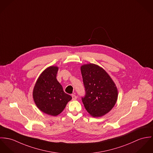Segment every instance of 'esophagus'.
I'll use <instances>...</instances> for the list:
<instances>
[{"mask_svg": "<svg viewBox=\"0 0 153 153\" xmlns=\"http://www.w3.org/2000/svg\"><path fill=\"white\" fill-rule=\"evenodd\" d=\"M71 96H72V100H76L77 99V96H76V95L72 94Z\"/></svg>", "mask_w": 153, "mask_h": 153, "instance_id": "obj_1", "label": "esophagus"}]
</instances>
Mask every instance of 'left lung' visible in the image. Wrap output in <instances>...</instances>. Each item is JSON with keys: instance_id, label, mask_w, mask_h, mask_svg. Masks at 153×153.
I'll return each mask as SVG.
<instances>
[{"instance_id": "8db88e82", "label": "left lung", "mask_w": 153, "mask_h": 153, "mask_svg": "<svg viewBox=\"0 0 153 153\" xmlns=\"http://www.w3.org/2000/svg\"><path fill=\"white\" fill-rule=\"evenodd\" d=\"M80 70L85 91L82 99L85 108L94 117H102L116 104L117 88L105 70L97 65L85 64Z\"/></svg>"}]
</instances>
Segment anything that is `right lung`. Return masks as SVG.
I'll list each match as a JSON object with an SVG mask.
<instances>
[{
	"label": "right lung",
	"mask_w": 153,
	"mask_h": 153,
	"mask_svg": "<svg viewBox=\"0 0 153 153\" xmlns=\"http://www.w3.org/2000/svg\"><path fill=\"white\" fill-rule=\"evenodd\" d=\"M57 66L46 68L37 79L33 90V98L37 108L45 114L56 116L66 107L71 96L64 92L56 79Z\"/></svg>",
	"instance_id": "add662e5"
}]
</instances>
